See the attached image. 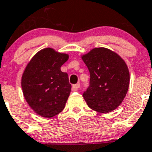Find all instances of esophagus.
I'll use <instances>...</instances> for the list:
<instances>
[{"mask_svg":"<svg viewBox=\"0 0 152 152\" xmlns=\"http://www.w3.org/2000/svg\"><path fill=\"white\" fill-rule=\"evenodd\" d=\"M80 83H77V84H75V85L72 86V90L73 91H79V88H80Z\"/></svg>","mask_w":152,"mask_h":152,"instance_id":"34e87169","label":"esophagus"}]
</instances>
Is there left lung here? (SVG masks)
Here are the masks:
<instances>
[{
  "instance_id": "obj_1",
  "label": "left lung",
  "mask_w": 152,
  "mask_h": 152,
  "mask_svg": "<svg viewBox=\"0 0 152 152\" xmlns=\"http://www.w3.org/2000/svg\"><path fill=\"white\" fill-rule=\"evenodd\" d=\"M81 58L90 74V86L83 94L88 106L105 114L114 111L129 89L130 75L125 60L105 47L92 49Z\"/></svg>"
}]
</instances>
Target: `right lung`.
Returning a JSON list of instances; mask_svg holds the SVG:
<instances>
[{
	"mask_svg": "<svg viewBox=\"0 0 152 152\" xmlns=\"http://www.w3.org/2000/svg\"><path fill=\"white\" fill-rule=\"evenodd\" d=\"M68 59L67 53L47 47L38 51L25 67L21 77L23 96L41 117L52 118L65 108L71 85L60 68Z\"/></svg>",
	"mask_w": 152,
	"mask_h": 152,
	"instance_id": "add662e5",
	"label": "right lung"
}]
</instances>
